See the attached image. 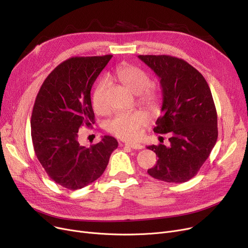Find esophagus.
I'll list each match as a JSON object with an SVG mask.
<instances>
[{"mask_svg": "<svg viewBox=\"0 0 248 248\" xmlns=\"http://www.w3.org/2000/svg\"><path fill=\"white\" fill-rule=\"evenodd\" d=\"M124 146L132 148V149H134V150H141L142 148H144L140 144H125Z\"/></svg>", "mask_w": 248, "mask_h": 248, "instance_id": "esophagus-1", "label": "esophagus"}]
</instances>
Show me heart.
Returning a JSON list of instances; mask_svg holds the SVG:
<instances>
[{"label":"heart","mask_w":248,"mask_h":248,"mask_svg":"<svg viewBox=\"0 0 248 248\" xmlns=\"http://www.w3.org/2000/svg\"><path fill=\"white\" fill-rule=\"evenodd\" d=\"M116 80L135 94L139 101L149 108H157L161 101L160 93L151 86V78L146 71L132 64H122L114 71ZM107 80H100L93 93V107L96 113L103 114L108 109L106 101ZM149 123L148 114L142 110L121 112L107 123V131L119 139L132 141L139 139L141 128Z\"/></svg>","instance_id":"1"}]
</instances>
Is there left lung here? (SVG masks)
<instances>
[{"label":"left lung","instance_id":"obj_1","mask_svg":"<svg viewBox=\"0 0 248 248\" xmlns=\"http://www.w3.org/2000/svg\"><path fill=\"white\" fill-rule=\"evenodd\" d=\"M161 79L163 114L154 132L170 135V146H149L157 164L148 174L167 183H184L196 176L214 148L217 112L203 75L183 59L170 55H139Z\"/></svg>","mask_w":248,"mask_h":248}]
</instances>
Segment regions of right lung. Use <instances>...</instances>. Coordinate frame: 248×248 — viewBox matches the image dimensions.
Wrapping results in <instances>:
<instances>
[{
  "mask_svg": "<svg viewBox=\"0 0 248 248\" xmlns=\"http://www.w3.org/2000/svg\"><path fill=\"white\" fill-rule=\"evenodd\" d=\"M112 55L71 57L46 77L36 96L31 137L37 159L52 181L81 189L106 170L117 140L104 136L89 148L78 142V129L94 124L90 90Z\"/></svg>",
  "mask_w": 248,
  "mask_h": 248,
  "instance_id": "obj_1",
  "label": "right lung"
}]
</instances>
